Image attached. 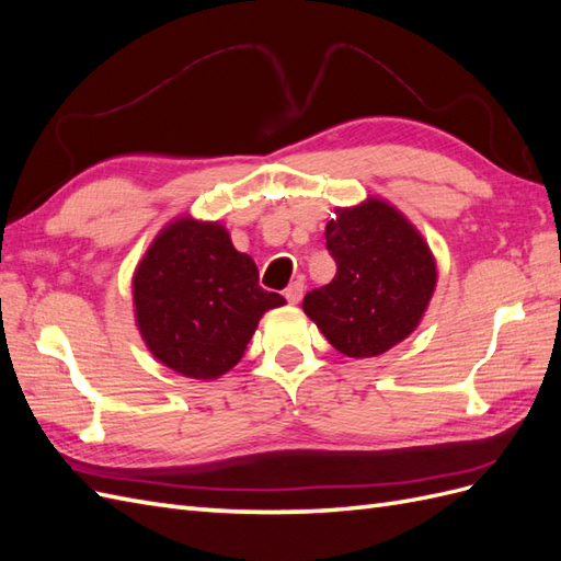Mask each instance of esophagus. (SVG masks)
<instances>
[{
  "instance_id": "esophagus-1",
  "label": "esophagus",
  "mask_w": 561,
  "mask_h": 561,
  "mask_svg": "<svg viewBox=\"0 0 561 561\" xmlns=\"http://www.w3.org/2000/svg\"><path fill=\"white\" fill-rule=\"evenodd\" d=\"M304 297V283L301 280H295L285 287V299L290 304H299Z\"/></svg>"
}]
</instances>
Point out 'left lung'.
Segmentation results:
<instances>
[{
  "label": "left lung",
  "instance_id": "1",
  "mask_svg": "<svg viewBox=\"0 0 561 561\" xmlns=\"http://www.w3.org/2000/svg\"><path fill=\"white\" fill-rule=\"evenodd\" d=\"M334 278L301 309L348 358H375L410 336L437 285V264L419 229L393 203L369 196L334 208L325 227Z\"/></svg>",
  "mask_w": 561,
  "mask_h": 561
}]
</instances>
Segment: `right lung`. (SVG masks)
<instances>
[{"label":"right lung","mask_w":561,"mask_h":561,"mask_svg":"<svg viewBox=\"0 0 561 561\" xmlns=\"http://www.w3.org/2000/svg\"><path fill=\"white\" fill-rule=\"evenodd\" d=\"M135 325L159 363L213 381L239 365L268 309L285 299L260 287V271L219 222L175 217L133 274Z\"/></svg>","instance_id":"obj_1"}]
</instances>
